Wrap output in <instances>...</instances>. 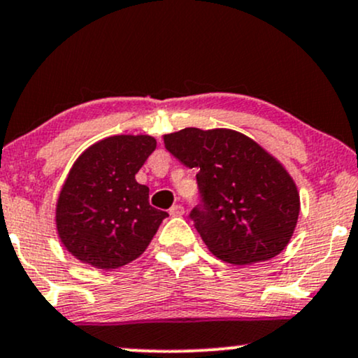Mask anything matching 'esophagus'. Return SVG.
Returning a JSON list of instances; mask_svg holds the SVG:
<instances>
[{
    "mask_svg": "<svg viewBox=\"0 0 358 358\" xmlns=\"http://www.w3.org/2000/svg\"><path fill=\"white\" fill-rule=\"evenodd\" d=\"M169 214L172 215V217H180V215H184V207L180 204L172 206L169 209Z\"/></svg>",
    "mask_w": 358,
    "mask_h": 358,
    "instance_id": "obj_1",
    "label": "esophagus"
}]
</instances>
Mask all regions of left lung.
Segmentation results:
<instances>
[{
	"mask_svg": "<svg viewBox=\"0 0 358 358\" xmlns=\"http://www.w3.org/2000/svg\"><path fill=\"white\" fill-rule=\"evenodd\" d=\"M164 145L184 166L197 169L202 204L194 207L191 219L215 257L249 266L285 249L301 197L272 154L232 129L186 127L164 134Z\"/></svg>",
	"mask_w": 358,
	"mask_h": 358,
	"instance_id": "left-lung-1",
	"label": "left lung"
}]
</instances>
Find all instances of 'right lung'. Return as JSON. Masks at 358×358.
<instances>
[{
  "label": "right lung",
  "instance_id": "right-lung-1",
  "mask_svg": "<svg viewBox=\"0 0 358 358\" xmlns=\"http://www.w3.org/2000/svg\"><path fill=\"white\" fill-rule=\"evenodd\" d=\"M156 149L148 134L101 139L74 162L56 202V229L79 262L113 271L139 257L167 213L149 204L136 180Z\"/></svg>",
  "mask_w": 358,
  "mask_h": 358
}]
</instances>
